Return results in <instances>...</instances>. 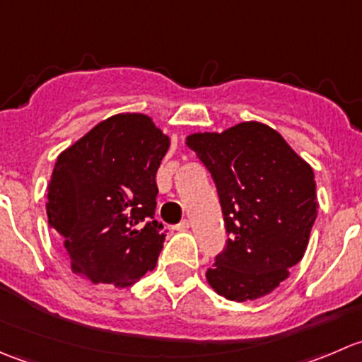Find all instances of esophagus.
Masks as SVG:
<instances>
[{
    "label": "esophagus",
    "instance_id": "obj_1",
    "mask_svg": "<svg viewBox=\"0 0 362 362\" xmlns=\"http://www.w3.org/2000/svg\"><path fill=\"white\" fill-rule=\"evenodd\" d=\"M189 228H191V221H187V218L178 224V229H180V231H185V229H189Z\"/></svg>",
    "mask_w": 362,
    "mask_h": 362
}]
</instances>
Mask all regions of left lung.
I'll return each mask as SVG.
<instances>
[{
  "instance_id": "1",
  "label": "left lung",
  "mask_w": 362,
  "mask_h": 362,
  "mask_svg": "<svg viewBox=\"0 0 362 362\" xmlns=\"http://www.w3.org/2000/svg\"><path fill=\"white\" fill-rule=\"evenodd\" d=\"M185 145L214 177L229 233L206 282L229 301L269 294L308 247L319 208L312 166L257 120L192 133Z\"/></svg>"
}]
</instances>
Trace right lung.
<instances>
[{"mask_svg":"<svg viewBox=\"0 0 362 362\" xmlns=\"http://www.w3.org/2000/svg\"><path fill=\"white\" fill-rule=\"evenodd\" d=\"M168 148L170 136L152 117L126 112L61 152L45 208L76 275L120 289L156 268L164 240L156 173Z\"/></svg>","mask_w":362,"mask_h":362,"instance_id":"add662e5","label":"right lung"}]
</instances>
